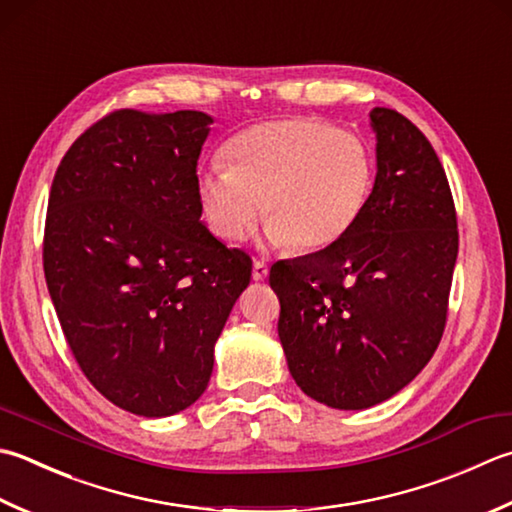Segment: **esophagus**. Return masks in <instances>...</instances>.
Instances as JSON below:
<instances>
[{"mask_svg":"<svg viewBox=\"0 0 512 512\" xmlns=\"http://www.w3.org/2000/svg\"><path fill=\"white\" fill-rule=\"evenodd\" d=\"M268 277V264L266 262H255L253 264V279L255 282H264Z\"/></svg>","mask_w":512,"mask_h":512,"instance_id":"1","label":"esophagus"}]
</instances>
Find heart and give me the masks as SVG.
Instances as JSON below:
<instances>
[{"mask_svg":"<svg viewBox=\"0 0 512 512\" xmlns=\"http://www.w3.org/2000/svg\"><path fill=\"white\" fill-rule=\"evenodd\" d=\"M226 162L199 170L197 197L210 230L242 239L264 202L275 246L322 253L353 233L375 188V157L362 137L319 117L250 126L226 144Z\"/></svg>","mask_w":512,"mask_h":512,"instance_id":"heart-1","label":"heart"}]
</instances>
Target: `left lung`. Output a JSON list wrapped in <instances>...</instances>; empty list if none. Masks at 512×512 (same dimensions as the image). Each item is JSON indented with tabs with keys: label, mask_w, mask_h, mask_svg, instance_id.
Returning <instances> with one entry per match:
<instances>
[{
	"label": "left lung",
	"mask_w": 512,
	"mask_h": 512,
	"mask_svg": "<svg viewBox=\"0 0 512 512\" xmlns=\"http://www.w3.org/2000/svg\"><path fill=\"white\" fill-rule=\"evenodd\" d=\"M375 188L337 246L270 268L279 342L315 402L364 410L397 395L439 346L457 262V215L442 162L410 119L370 110Z\"/></svg>",
	"instance_id": "8db88e82"
}]
</instances>
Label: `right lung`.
Masks as SVG:
<instances>
[{
	"mask_svg": "<svg viewBox=\"0 0 512 512\" xmlns=\"http://www.w3.org/2000/svg\"><path fill=\"white\" fill-rule=\"evenodd\" d=\"M213 117L117 110L68 148L44 275L66 342L108 402L168 417L208 386L253 262L204 226L197 159Z\"/></svg>",
	"mask_w": 512,
	"mask_h": 512,
	"instance_id": "obj_1",
	"label": "right lung"
}]
</instances>
